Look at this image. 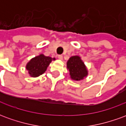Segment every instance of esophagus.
Segmentation results:
<instances>
[{"label":"esophagus","instance_id":"esophagus-1","mask_svg":"<svg viewBox=\"0 0 126 126\" xmlns=\"http://www.w3.org/2000/svg\"><path fill=\"white\" fill-rule=\"evenodd\" d=\"M58 59H60V60H62L63 59V56L61 55H59V56H58Z\"/></svg>","mask_w":126,"mask_h":126}]
</instances>
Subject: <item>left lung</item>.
<instances>
[{
    "instance_id": "obj_1",
    "label": "left lung",
    "mask_w": 126,
    "mask_h": 126,
    "mask_svg": "<svg viewBox=\"0 0 126 126\" xmlns=\"http://www.w3.org/2000/svg\"><path fill=\"white\" fill-rule=\"evenodd\" d=\"M71 79L75 81L82 80L88 76V70L84 63L79 56H73L67 62Z\"/></svg>"
}]
</instances>
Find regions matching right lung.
Segmentation results:
<instances>
[{"label":"right lung","instance_id":"1","mask_svg":"<svg viewBox=\"0 0 126 126\" xmlns=\"http://www.w3.org/2000/svg\"><path fill=\"white\" fill-rule=\"evenodd\" d=\"M55 60V58L47 57L43 54H40L37 57L32 58L27 63L26 69L28 71L30 76L36 78L44 74L51 61Z\"/></svg>","mask_w":126,"mask_h":126}]
</instances>
